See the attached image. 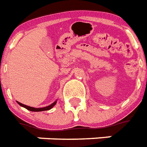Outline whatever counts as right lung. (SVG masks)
Listing matches in <instances>:
<instances>
[{
	"instance_id": "1",
	"label": "right lung",
	"mask_w": 147,
	"mask_h": 147,
	"mask_svg": "<svg viewBox=\"0 0 147 147\" xmlns=\"http://www.w3.org/2000/svg\"><path fill=\"white\" fill-rule=\"evenodd\" d=\"M56 102H57V101H55V102H53L52 104H51L50 105H49V106L44 107V108H33V107L28 106V105H24V104H22V103L17 102V103H18L19 105H20V106L23 107V108L26 109L27 110H29V111H47V110H50V109H52V108L55 106V104H56Z\"/></svg>"
}]
</instances>
